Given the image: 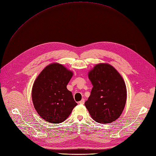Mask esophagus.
<instances>
[{"instance_id": "1", "label": "esophagus", "mask_w": 156, "mask_h": 156, "mask_svg": "<svg viewBox=\"0 0 156 156\" xmlns=\"http://www.w3.org/2000/svg\"><path fill=\"white\" fill-rule=\"evenodd\" d=\"M79 103H80V105H83V104L85 103V99H82V100H81V101H80Z\"/></svg>"}]
</instances>
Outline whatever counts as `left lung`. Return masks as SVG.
<instances>
[{"label": "left lung", "mask_w": 156, "mask_h": 156, "mask_svg": "<svg viewBox=\"0 0 156 156\" xmlns=\"http://www.w3.org/2000/svg\"><path fill=\"white\" fill-rule=\"evenodd\" d=\"M89 78L93 87L85 105L91 117L101 124L116 120L126 103V87L122 77L111 65L99 64L89 73Z\"/></svg>", "instance_id": "1"}]
</instances>
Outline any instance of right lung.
<instances>
[{"label": "right lung", "mask_w": 156, "mask_h": 156, "mask_svg": "<svg viewBox=\"0 0 156 156\" xmlns=\"http://www.w3.org/2000/svg\"><path fill=\"white\" fill-rule=\"evenodd\" d=\"M72 76V71L54 63L46 66L34 83V106L39 115L50 123L62 122L78 105L66 87Z\"/></svg>", "instance_id": "add662e5"}]
</instances>
